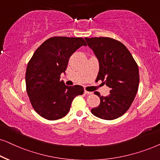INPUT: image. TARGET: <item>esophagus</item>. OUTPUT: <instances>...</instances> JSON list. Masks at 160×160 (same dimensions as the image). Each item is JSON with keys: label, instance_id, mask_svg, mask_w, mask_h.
<instances>
[{"label": "esophagus", "instance_id": "obj_1", "mask_svg": "<svg viewBox=\"0 0 160 160\" xmlns=\"http://www.w3.org/2000/svg\"><path fill=\"white\" fill-rule=\"evenodd\" d=\"M84 93L86 95H91V94H92V92H89V91H87V90H84Z\"/></svg>", "mask_w": 160, "mask_h": 160}]
</instances>
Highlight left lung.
I'll return each instance as SVG.
<instances>
[{"mask_svg": "<svg viewBox=\"0 0 160 160\" xmlns=\"http://www.w3.org/2000/svg\"><path fill=\"white\" fill-rule=\"evenodd\" d=\"M98 60L97 79L110 88L108 96H101L98 107L91 112L103 120L121 117L132 105L138 90L139 69L129 51L123 43L109 37L84 38Z\"/></svg>", "mask_w": 160, "mask_h": 160, "instance_id": "left-lung-1", "label": "left lung"}]
</instances>
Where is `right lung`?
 I'll return each mask as SVG.
<instances>
[{
  "instance_id": "add662e5",
  "label": "right lung",
  "mask_w": 160,
  "mask_h": 160,
  "mask_svg": "<svg viewBox=\"0 0 160 160\" xmlns=\"http://www.w3.org/2000/svg\"><path fill=\"white\" fill-rule=\"evenodd\" d=\"M82 45L87 44L79 37H51L36 50L28 62L26 72L27 94L41 117L50 121L65 117L74 98L84 93L80 85L67 86L63 80L60 81L70 57Z\"/></svg>"
}]
</instances>
